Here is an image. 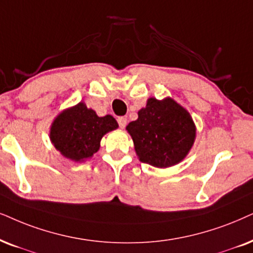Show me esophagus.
I'll use <instances>...</instances> for the list:
<instances>
[{
    "label": "esophagus",
    "instance_id": "esophagus-1",
    "mask_svg": "<svg viewBox=\"0 0 253 253\" xmlns=\"http://www.w3.org/2000/svg\"><path fill=\"white\" fill-rule=\"evenodd\" d=\"M118 124H119L120 128H125V126L127 124V119L125 117H119L118 118Z\"/></svg>",
    "mask_w": 253,
    "mask_h": 253
}]
</instances>
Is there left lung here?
<instances>
[{
  "mask_svg": "<svg viewBox=\"0 0 253 253\" xmlns=\"http://www.w3.org/2000/svg\"><path fill=\"white\" fill-rule=\"evenodd\" d=\"M137 119L127 125L136 155L158 168L177 165L194 145L196 127L189 112L171 98H149Z\"/></svg>",
  "mask_w": 253,
  "mask_h": 253,
  "instance_id": "1",
  "label": "left lung"
}]
</instances>
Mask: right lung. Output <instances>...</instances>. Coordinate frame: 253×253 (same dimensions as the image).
<instances>
[{
  "label": "right lung",
  "mask_w": 253,
  "mask_h": 253,
  "mask_svg": "<svg viewBox=\"0 0 253 253\" xmlns=\"http://www.w3.org/2000/svg\"><path fill=\"white\" fill-rule=\"evenodd\" d=\"M117 128V120L110 114L98 117L92 108L79 103L64 110L53 120L50 140L66 159L84 162L98 152L101 137Z\"/></svg>",
  "instance_id": "1"
}]
</instances>
